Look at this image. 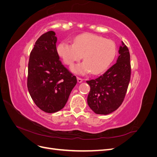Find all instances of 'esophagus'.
<instances>
[{"mask_svg": "<svg viewBox=\"0 0 157 157\" xmlns=\"http://www.w3.org/2000/svg\"><path fill=\"white\" fill-rule=\"evenodd\" d=\"M77 81L78 83H80L82 82L83 81V79L81 78H79V77H77Z\"/></svg>", "mask_w": 157, "mask_h": 157, "instance_id": "obj_1", "label": "esophagus"}]
</instances>
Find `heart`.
Wrapping results in <instances>:
<instances>
[{
  "label": "heart",
  "instance_id": "1",
  "mask_svg": "<svg viewBox=\"0 0 157 157\" xmlns=\"http://www.w3.org/2000/svg\"><path fill=\"white\" fill-rule=\"evenodd\" d=\"M58 55L68 65L83 57L84 61L76 64L71 71L76 74L101 73L111 65L116 56V47L110 40L92 34H84L75 39L73 44L61 42L57 47Z\"/></svg>",
  "mask_w": 157,
  "mask_h": 157
}]
</instances>
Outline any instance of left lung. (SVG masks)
Here are the masks:
<instances>
[{
  "instance_id": "8db88e82",
  "label": "left lung",
  "mask_w": 157,
  "mask_h": 157,
  "mask_svg": "<svg viewBox=\"0 0 157 157\" xmlns=\"http://www.w3.org/2000/svg\"><path fill=\"white\" fill-rule=\"evenodd\" d=\"M117 63L95 79L87 80L90 91L88 106L99 115H108L116 111L124 101L130 80V56L127 46L122 42Z\"/></svg>"
}]
</instances>
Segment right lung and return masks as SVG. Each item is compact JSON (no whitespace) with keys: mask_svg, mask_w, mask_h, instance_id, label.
I'll return each mask as SVG.
<instances>
[{"mask_svg":"<svg viewBox=\"0 0 157 157\" xmlns=\"http://www.w3.org/2000/svg\"><path fill=\"white\" fill-rule=\"evenodd\" d=\"M57 37L50 31L36 41L28 64L27 88L36 105L48 113L62 109L73 88L75 76L59 60L56 49Z\"/></svg>","mask_w":157,"mask_h":157,"instance_id":"1","label":"right lung"}]
</instances>
